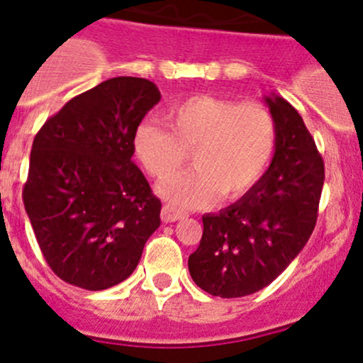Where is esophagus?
Listing matches in <instances>:
<instances>
[{
    "label": "esophagus",
    "instance_id": "34e87169",
    "mask_svg": "<svg viewBox=\"0 0 363 363\" xmlns=\"http://www.w3.org/2000/svg\"><path fill=\"white\" fill-rule=\"evenodd\" d=\"M162 219H163V223H175V220L182 219V213L175 211V208L170 207V205H163Z\"/></svg>",
    "mask_w": 363,
    "mask_h": 363
}]
</instances>
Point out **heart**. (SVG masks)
I'll return each instance as SVG.
<instances>
[{"label":"heart","mask_w":363,"mask_h":363,"mask_svg":"<svg viewBox=\"0 0 363 363\" xmlns=\"http://www.w3.org/2000/svg\"><path fill=\"white\" fill-rule=\"evenodd\" d=\"M169 128L143 121L132 137V151L151 177L167 181L193 152L196 170L160 188L177 208L211 203L220 191L235 198L249 191L273 158L277 125L261 104H240L213 95H193L169 106L162 114Z\"/></svg>","instance_id":"b5f03b06"}]
</instances>
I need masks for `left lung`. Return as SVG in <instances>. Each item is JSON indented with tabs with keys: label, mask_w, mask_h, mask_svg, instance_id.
<instances>
[{
	"label": "left lung",
	"mask_w": 363,
	"mask_h": 363,
	"mask_svg": "<svg viewBox=\"0 0 363 363\" xmlns=\"http://www.w3.org/2000/svg\"><path fill=\"white\" fill-rule=\"evenodd\" d=\"M277 125L268 170L240 200L205 213L200 245L189 255L194 284L217 297H243L269 285L310 240L323 172L301 114L280 95H264Z\"/></svg>",
	"instance_id": "obj_1"
}]
</instances>
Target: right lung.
<instances>
[{"label":"right lung","instance_id":"obj_1","mask_svg":"<svg viewBox=\"0 0 363 363\" xmlns=\"http://www.w3.org/2000/svg\"><path fill=\"white\" fill-rule=\"evenodd\" d=\"M160 99L150 79H106L34 137L22 198L48 266L67 284H121L160 228L162 201L132 162L133 132Z\"/></svg>","mask_w":363,"mask_h":363}]
</instances>
